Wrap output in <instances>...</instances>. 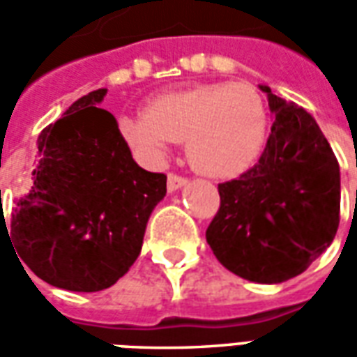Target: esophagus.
Segmentation results:
<instances>
[{"label": "esophagus", "instance_id": "esophagus-1", "mask_svg": "<svg viewBox=\"0 0 357 357\" xmlns=\"http://www.w3.org/2000/svg\"><path fill=\"white\" fill-rule=\"evenodd\" d=\"M185 183H187V178H183V176H178V174H168V191H170V193L181 189Z\"/></svg>", "mask_w": 357, "mask_h": 357}]
</instances>
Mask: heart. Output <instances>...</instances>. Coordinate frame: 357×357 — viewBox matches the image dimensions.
<instances>
[{
  "mask_svg": "<svg viewBox=\"0 0 357 357\" xmlns=\"http://www.w3.org/2000/svg\"><path fill=\"white\" fill-rule=\"evenodd\" d=\"M120 133L149 162H162L176 141L187 139L195 168L231 178L260 158L269 116L262 95L248 84H204L155 97L149 112L120 118Z\"/></svg>",
  "mask_w": 357,
  "mask_h": 357,
  "instance_id": "b5f03b06",
  "label": "heart"
}]
</instances>
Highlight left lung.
I'll use <instances>...</instances> for the list:
<instances>
[{"label":"left lung","mask_w":357,"mask_h":357,"mask_svg":"<svg viewBox=\"0 0 357 357\" xmlns=\"http://www.w3.org/2000/svg\"><path fill=\"white\" fill-rule=\"evenodd\" d=\"M268 93L275 114L258 162L218 185L220 210L206 229L212 252L235 275L283 283L329 247L340 220V170L312 114Z\"/></svg>","instance_id":"8db88e82"}]
</instances>
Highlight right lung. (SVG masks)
Wrapping results in <instances>:
<instances>
[{"instance_id":"obj_1","label":"right lung","mask_w":357,"mask_h":357,"mask_svg":"<svg viewBox=\"0 0 357 357\" xmlns=\"http://www.w3.org/2000/svg\"><path fill=\"white\" fill-rule=\"evenodd\" d=\"M105 95H84L40 133L32 181L7 231L20 262L66 291L116 283L166 195V176L137 166L116 118L97 107Z\"/></svg>"}]
</instances>
